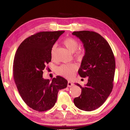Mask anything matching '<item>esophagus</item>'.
Here are the masks:
<instances>
[{
  "mask_svg": "<svg viewBox=\"0 0 130 130\" xmlns=\"http://www.w3.org/2000/svg\"><path fill=\"white\" fill-rule=\"evenodd\" d=\"M73 85V83H71V82H68V87H71Z\"/></svg>",
  "mask_w": 130,
  "mask_h": 130,
  "instance_id": "1",
  "label": "esophagus"
}]
</instances>
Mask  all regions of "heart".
Here are the masks:
<instances>
[{
	"mask_svg": "<svg viewBox=\"0 0 130 130\" xmlns=\"http://www.w3.org/2000/svg\"><path fill=\"white\" fill-rule=\"evenodd\" d=\"M65 46L72 53H75V57L78 60H81L84 55V51L82 48H78L79 43L77 40L75 38H68L63 42ZM56 45H53L51 51V58L53 59L56 50ZM77 69V67L75 64H62L57 68V71L60 75L70 78L72 76L73 72Z\"/></svg>",
	"mask_w": 130,
	"mask_h": 130,
	"instance_id": "b5f03b06",
	"label": "heart"
}]
</instances>
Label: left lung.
Segmentation results:
<instances>
[{
	"instance_id": "left-lung-1",
	"label": "left lung",
	"mask_w": 130,
	"mask_h": 130,
	"mask_svg": "<svg viewBox=\"0 0 130 130\" xmlns=\"http://www.w3.org/2000/svg\"><path fill=\"white\" fill-rule=\"evenodd\" d=\"M84 44L85 50L78 73L88 77V83L82 88L80 96L74 99L77 107L85 111L94 110L104 104L113 87L115 61L110 45L103 36L89 30L74 32Z\"/></svg>"
}]
</instances>
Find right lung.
<instances>
[{"label":"right lung","instance_id":"add662e5","mask_svg":"<svg viewBox=\"0 0 130 130\" xmlns=\"http://www.w3.org/2000/svg\"><path fill=\"white\" fill-rule=\"evenodd\" d=\"M64 31L41 32L26 39L16 52L13 65L15 83L23 100L38 112L51 109L58 91L67 87L68 81L57 76L52 82L43 78V70L51 61V48Z\"/></svg>","mask_w":130,"mask_h":130}]
</instances>
